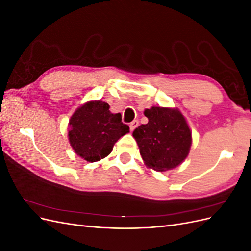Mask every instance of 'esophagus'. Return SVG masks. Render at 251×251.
<instances>
[{
  "mask_svg": "<svg viewBox=\"0 0 251 251\" xmlns=\"http://www.w3.org/2000/svg\"><path fill=\"white\" fill-rule=\"evenodd\" d=\"M138 125H139V121L138 120H133L132 123L130 124V130H131V132H133L135 128L138 126Z\"/></svg>",
  "mask_w": 251,
  "mask_h": 251,
  "instance_id": "1",
  "label": "esophagus"
}]
</instances>
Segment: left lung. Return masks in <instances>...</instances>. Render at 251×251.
Wrapping results in <instances>:
<instances>
[{"instance_id": "1", "label": "left lung", "mask_w": 251, "mask_h": 251, "mask_svg": "<svg viewBox=\"0 0 251 251\" xmlns=\"http://www.w3.org/2000/svg\"><path fill=\"white\" fill-rule=\"evenodd\" d=\"M149 119L133 132L140 155L149 168L172 170L187 157L192 133L183 115L176 109L151 107L144 111Z\"/></svg>"}]
</instances>
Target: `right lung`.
<instances>
[{
  "instance_id": "obj_1",
  "label": "right lung",
  "mask_w": 251,
  "mask_h": 251,
  "mask_svg": "<svg viewBox=\"0 0 251 251\" xmlns=\"http://www.w3.org/2000/svg\"><path fill=\"white\" fill-rule=\"evenodd\" d=\"M109 108L107 102L90 101L75 111L69 121L71 147L89 162L107 157L115 142L130 132L120 113L112 114Z\"/></svg>"
}]
</instances>
